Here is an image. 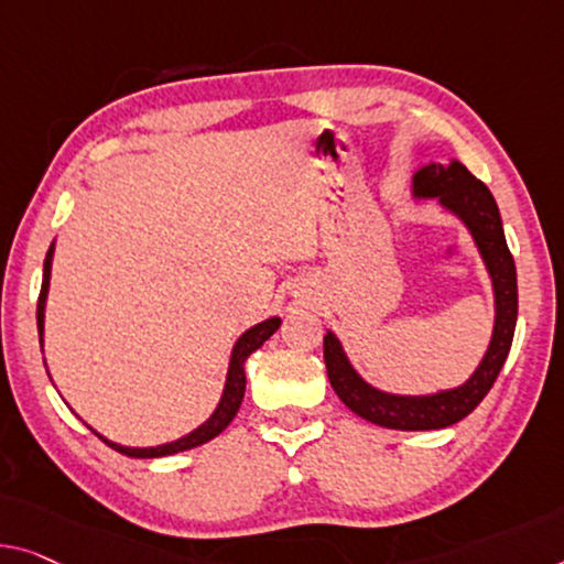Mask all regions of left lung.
Here are the masks:
<instances>
[{
	"mask_svg": "<svg viewBox=\"0 0 564 564\" xmlns=\"http://www.w3.org/2000/svg\"><path fill=\"white\" fill-rule=\"evenodd\" d=\"M415 189L423 197H438L445 207L464 217V223L474 232L486 265H489L494 291H497V326H494L491 347L474 377L456 390L431 394V398H394V394L372 390L351 369L339 341L326 334L324 362L334 392L359 417L375 425L392 427V431H438V427H448L474 413L507 362L517 326V268L507 238H503L497 199L489 187L476 180L464 164L453 162L451 166H423L415 174Z\"/></svg>",
	"mask_w": 564,
	"mask_h": 564,
	"instance_id": "obj_1",
	"label": "left lung"
}]
</instances>
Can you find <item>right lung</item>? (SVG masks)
Returning <instances> with one entry per match:
<instances>
[{
	"label": "right lung",
	"mask_w": 564,
	"mask_h": 564,
	"mask_svg": "<svg viewBox=\"0 0 564 564\" xmlns=\"http://www.w3.org/2000/svg\"><path fill=\"white\" fill-rule=\"evenodd\" d=\"M50 263H53V246L47 250V258H45V271H42V289H40V299H37V329L42 334V314H45V296H47V283H50ZM281 326V318H268V322L253 326V329H248L246 334L240 336L238 344H235V351H232V359H230V372H228V384H225V394L220 400V408L215 410V415L207 420L205 425L197 427L195 433L184 435V438L174 441V443H166V445H156V448H123V445H116L106 438H98L104 441L106 445H111L113 451L123 453V456H131V458H159V456H172V453H180V451H189L195 448V445H202L207 441H213L215 435H220L225 427L230 425V420L238 413L240 402H242V394H246V359L253 355V351L263 344L265 339H271L273 332Z\"/></svg>",
	"instance_id": "add662e5"
}]
</instances>
